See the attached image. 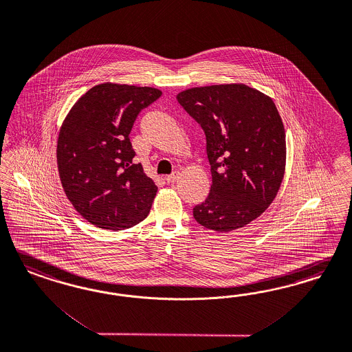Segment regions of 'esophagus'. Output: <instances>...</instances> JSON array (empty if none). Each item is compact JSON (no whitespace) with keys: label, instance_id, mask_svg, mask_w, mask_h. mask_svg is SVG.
Masks as SVG:
<instances>
[{"label":"esophagus","instance_id":"34e87169","mask_svg":"<svg viewBox=\"0 0 352 352\" xmlns=\"http://www.w3.org/2000/svg\"><path fill=\"white\" fill-rule=\"evenodd\" d=\"M178 177H179V171H178V170H175V171H173L170 175H168L165 179H166V182L171 184V183H174L177 179H178Z\"/></svg>","mask_w":352,"mask_h":352}]
</instances>
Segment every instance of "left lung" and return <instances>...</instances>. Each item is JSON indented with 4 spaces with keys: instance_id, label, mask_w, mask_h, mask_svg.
Returning a JSON list of instances; mask_svg holds the SVG:
<instances>
[{
    "instance_id": "left-lung-1",
    "label": "left lung",
    "mask_w": 352,
    "mask_h": 352,
    "mask_svg": "<svg viewBox=\"0 0 352 352\" xmlns=\"http://www.w3.org/2000/svg\"><path fill=\"white\" fill-rule=\"evenodd\" d=\"M178 102L206 138L212 186L194 219L219 232L241 229L267 210L286 166V135L273 100L248 85L195 87Z\"/></svg>"
}]
</instances>
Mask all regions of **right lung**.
Returning a JSON list of instances; mask_svg holds the SVG:
<instances>
[{
    "mask_svg": "<svg viewBox=\"0 0 352 352\" xmlns=\"http://www.w3.org/2000/svg\"><path fill=\"white\" fill-rule=\"evenodd\" d=\"M162 92L152 87L102 83L80 97L62 123L57 165L63 191L76 212L107 230L146 219L157 186L133 164L129 135L142 109Z\"/></svg>",
    "mask_w": 352,
    "mask_h": 352,
    "instance_id": "obj_1",
    "label": "right lung"
}]
</instances>
